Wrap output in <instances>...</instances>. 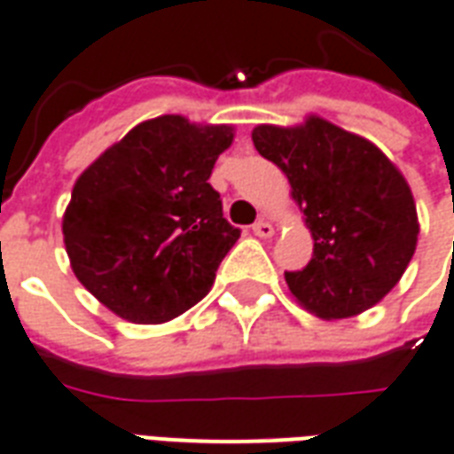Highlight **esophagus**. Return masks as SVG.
I'll list each match as a JSON object with an SVG mask.
<instances>
[{"instance_id":"esophagus-1","label":"esophagus","mask_w":454,"mask_h":454,"mask_svg":"<svg viewBox=\"0 0 454 454\" xmlns=\"http://www.w3.org/2000/svg\"><path fill=\"white\" fill-rule=\"evenodd\" d=\"M252 232L256 234V237H262V239H269V237H273V224L271 222H256L252 227Z\"/></svg>"}]
</instances>
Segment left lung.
Here are the masks:
<instances>
[{
    "label": "left lung",
    "mask_w": 454,
    "mask_h": 454,
    "mask_svg": "<svg viewBox=\"0 0 454 454\" xmlns=\"http://www.w3.org/2000/svg\"><path fill=\"white\" fill-rule=\"evenodd\" d=\"M252 141L291 183L313 234V259L286 271L295 301L323 320L369 310L401 281L418 242L406 178L372 141L320 117L259 124Z\"/></svg>",
    "instance_id": "obj_1"
}]
</instances>
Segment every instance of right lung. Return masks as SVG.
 <instances>
[{
  "instance_id": "1",
  "label": "right lung",
  "mask_w": 454,
  "mask_h": 454,
  "mask_svg": "<svg viewBox=\"0 0 454 454\" xmlns=\"http://www.w3.org/2000/svg\"><path fill=\"white\" fill-rule=\"evenodd\" d=\"M234 129L181 114L141 121L82 170L63 215L73 273L99 303L139 325L202 301L239 239L210 173Z\"/></svg>"
}]
</instances>
